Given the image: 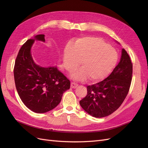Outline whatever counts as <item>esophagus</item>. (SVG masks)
Masks as SVG:
<instances>
[{"instance_id":"1","label":"esophagus","mask_w":148,"mask_h":148,"mask_svg":"<svg viewBox=\"0 0 148 148\" xmlns=\"http://www.w3.org/2000/svg\"><path fill=\"white\" fill-rule=\"evenodd\" d=\"M78 86V84H77V83H73V82H71V83L70 86H71V88H76Z\"/></svg>"}]
</instances>
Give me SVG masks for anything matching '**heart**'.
Listing matches in <instances>:
<instances>
[{
    "mask_svg": "<svg viewBox=\"0 0 148 148\" xmlns=\"http://www.w3.org/2000/svg\"><path fill=\"white\" fill-rule=\"evenodd\" d=\"M118 55L104 39L99 37L86 36L74 42L67 44L64 51V65L70 71L78 66L82 61V67L75 70L71 77L83 80L88 77L91 81H97L108 75L117 61Z\"/></svg>",
    "mask_w": 148,
    "mask_h": 148,
    "instance_id": "heart-1",
    "label": "heart"
}]
</instances>
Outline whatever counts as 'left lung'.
Instances as JSON below:
<instances>
[{"mask_svg":"<svg viewBox=\"0 0 148 148\" xmlns=\"http://www.w3.org/2000/svg\"><path fill=\"white\" fill-rule=\"evenodd\" d=\"M133 64L128 53L122 49L118 65L108 77L87 86V95L79 104L94 117L102 118L112 114L122 105L130 87Z\"/></svg>","mask_w":148,"mask_h":148,"instance_id":"1","label":"left lung"}]
</instances>
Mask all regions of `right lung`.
Returning <instances> with one entry per match:
<instances>
[{
	"label": "right lung",
	"instance_id": "right-lung-1",
	"mask_svg": "<svg viewBox=\"0 0 148 148\" xmlns=\"http://www.w3.org/2000/svg\"><path fill=\"white\" fill-rule=\"evenodd\" d=\"M36 40L44 42V35L35 36L22 46L13 73L16 91L23 104L36 113H45L60 102L64 92L70 88V82L57 66L42 67L35 63L31 49Z\"/></svg>",
	"mask_w": 148,
	"mask_h": 148
}]
</instances>
